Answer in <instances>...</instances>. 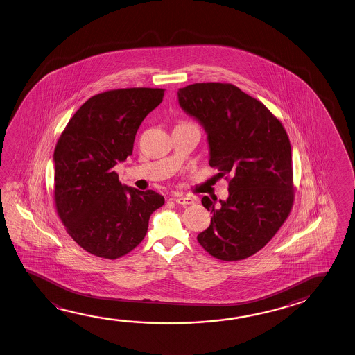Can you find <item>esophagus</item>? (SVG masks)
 <instances>
[{
	"mask_svg": "<svg viewBox=\"0 0 355 355\" xmlns=\"http://www.w3.org/2000/svg\"><path fill=\"white\" fill-rule=\"evenodd\" d=\"M173 200H174V201H176L178 204L180 205L195 204V198H193V196H189V195H187V196H174V198H173Z\"/></svg>",
	"mask_w": 355,
	"mask_h": 355,
	"instance_id": "1",
	"label": "esophagus"
}]
</instances>
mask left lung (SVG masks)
Wrapping results in <instances>:
<instances>
[{"label":"left lung","mask_w":355,"mask_h":355,"mask_svg":"<svg viewBox=\"0 0 355 355\" xmlns=\"http://www.w3.org/2000/svg\"><path fill=\"white\" fill-rule=\"evenodd\" d=\"M181 109L207 134L209 164L229 175V198L201 202L212 214L198 243L223 261L247 259L276 234L293 204L292 149L281 121L227 83L180 88Z\"/></svg>","instance_id":"1"}]
</instances>
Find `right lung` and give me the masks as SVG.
Listing matches in <instances>:
<instances>
[{
	"mask_svg": "<svg viewBox=\"0 0 355 355\" xmlns=\"http://www.w3.org/2000/svg\"><path fill=\"white\" fill-rule=\"evenodd\" d=\"M164 89L126 88L92 96L67 124L54 149V200L68 234L87 252L119 259L148 231L165 200L153 190L121 185L113 168L132 155L145 116Z\"/></svg>",
	"mask_w": 355,
	"mask_h": 355,
	"instance_id": "right-lung-1",
	"label": "right lung"
}]
</instances>
